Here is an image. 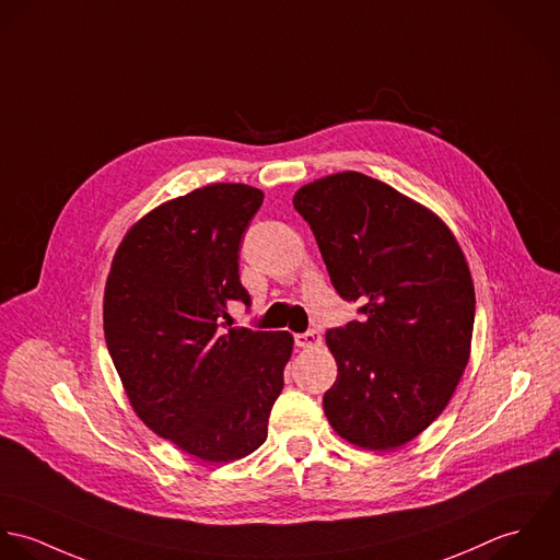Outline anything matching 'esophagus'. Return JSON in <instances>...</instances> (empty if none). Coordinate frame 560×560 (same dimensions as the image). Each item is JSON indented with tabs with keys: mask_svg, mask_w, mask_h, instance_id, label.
<instances>
[{
	"mask_svg": "<svg viewBox=\"0 0 560 560\" xmlns=\"http://www.w3.org/2000/svg\"><path fill=\"white\" fill-rule=\"evenodd\" d=\"M294 341H296V346H299V348H316V346H320L323 337H320L318 331H307V334H299V336H294Z\"/></svg>",
	"mask_w": 560,
	"mask_h": 560,
	"instance_id": "obj_1",
	"label": "esophagus"
}]
</instances>
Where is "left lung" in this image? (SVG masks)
Masks as SVG:
<instances>
[{
    "label": "left lung",
    "instance_id": "8db88e82",
    "mask_svg": "<svg viewBox=\"0 0 560 560\" xmlns=\"http://www.w3.org/2000/svg\"><path fill=\"white\" fill-rule=\"evenodd\" d=\"M337 294L361 320L327 331L337 363L325 413L365 450L405 446L446 409L469 361L474 283L447 224L422 203L346 171L296 190Z\"/></svg>",
    "mask_w": 560,
    "mask_h": 560
}]
</instances>
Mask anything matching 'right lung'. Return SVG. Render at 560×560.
<instances>
[{"label":"right lung","instance_id":"add662e5","mask_svg":"<svg viewBox=\"0 0 560 560\" xmlns=\"http://www.w3.org/2000/svg\"><path fill=\"white\" fill-rule=\"evenodd\" d=\"M261 201L253 186L212 184L158 206L125 233L106 281L104 334L131 409L206 463L266 442L292 357L288 331L226 323L231 301L248 305L237 253Z\"/></svg>","mask_w":560,"mask_h":560}]
</instances>
